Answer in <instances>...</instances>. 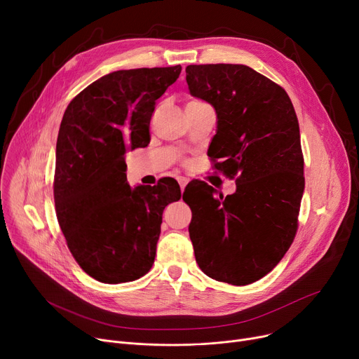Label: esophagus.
<instances>
[{
    "instance_id": "1",
    "label": "esophagus",
    "mask_w": 359,
    "mask_h": 359,
    "mask_svg": "<svg viewBox=\"0 0 359 359\" xmlns=\"http://www.w3.org/2000/svg\"><path fill=\"white\" fill-rule=\"evenodd\" d=\"M177 182H179V184H180V191L183 192L186 184H187V179H186V177H177Z\"/></svg>"
}]
</instances>
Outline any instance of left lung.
<instances>
[{
    "label": "left lung",
    "instance_id": "8db88e82",
    "mask_svg": "<svg viewBox=\"0 0 359 359\" xmlns=\"http://www.w3.org/2000/svg\"><path fill=\"white\" fill-rule=\"evenodd\" d=\"M186 83L215 110L208 156L237 176L225 198L203 182L184 189L195 257L210 278L248 285L278 265L297 233L306 186L298 119L287 91L248 65H187Z\"/></svg>",
    "mask_w": 359,
    "mask_h": 359
}]
</instances>
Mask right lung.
<instances>
[{
  "label": "right lung",
  "mask_w": 359,
  "mask_h": 359,
  "mask_svg": "<svg viewBox=\"0 0 359 359\" xmlns=\"http://www.w3.org/2000/svg\"><path fill=\"white\" fill-rule=\"evenodd\" d=\"M180 65L121 69L86 87L67 107L56 141L53 198L68 249L103 284L144 276L154 263L163 211L179 201L175 179L126 182L125 156L149 144L156 102Z\"/></svg>",
  "instance_id": "add662e5"
}]
</instances>
